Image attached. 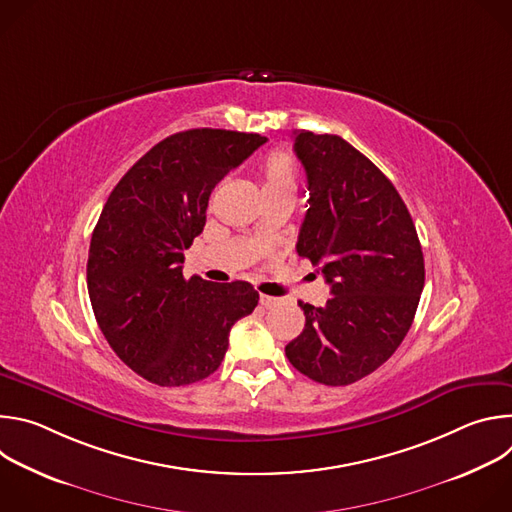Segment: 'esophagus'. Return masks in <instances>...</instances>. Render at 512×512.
Wrapping results in <instances>:
<instances>
[{"label": "esophagus", "instance_id": "obj_1", "mask_svg": "<svg viewBox=\"0 0 512 512\" xmlns=\"http://www.w3.org/2000/svg\"><path fill=\"white\" fill-rule=\"evenodd\" d=\"M259 302H261V306H263V308H275V306L279 304V298H271V296H261V298H259Z\"/></svg>", "mask_w": 512, "mask_h": 512}]
</instances>
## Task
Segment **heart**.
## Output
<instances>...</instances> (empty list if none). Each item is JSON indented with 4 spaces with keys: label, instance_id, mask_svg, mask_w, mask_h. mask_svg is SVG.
Segmentation results:
<instances>
[{
    "label": "heart",
    "instance_id": "1",
    "mask_svg": "<svg viewBox=\"0 0 512 512\" xmlns=\"http://www.w3.org/2000/svg\"><path fill=\"white\" fill-rule=\"evenodd\" d=\"M259 178L263 192H279V190H294L298 186V170L296 162L285 150L269 152L259 164Z\"/></svg>",
    "mask_w": 512,
    "mask_h": 512
}]
</instances>
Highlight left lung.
I'll use <instances>...</instances> for the list:
<instances>
[{
    "instance_id": "left-lung-1",
    "label": "left lung",
    "mask_w": 512,
    "mask_h": 512,
    "mask_svg": "<svg viewBox=\"0 0 512 512\" xmlns=\"http://www.w3.org/2000/svg\"><path fill=\"white\" fill-rule=\"evenodd\" d=\"M294 135L310 190L296 249L320 267L332 298L324 308L298 302L306 326L285 356L308 379L344 387L377 371L409 332L423 253L405 202L367 156L338 135Z\"/></svg>"
}]
</instances>
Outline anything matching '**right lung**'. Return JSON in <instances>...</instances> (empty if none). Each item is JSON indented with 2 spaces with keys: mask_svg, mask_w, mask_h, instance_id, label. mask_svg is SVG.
<instances>
[{
  "mask_svg": "<svg viewBox=\"0 0 512 512\" xmlns=\"http://www.w3.org/2000/svg\"><path fill=\"white\" fill-rule=\"evenodd\" d=\"M265 141L208 127L174 133L109 194L91 237L89 298L109 346L145 381L206 379L221 367L233 324L255 310L251 283L186 279L182 263L214 186Z\"/></svg>",
  "mask_w": 512,
  "mask_h": 512,
  "instance_id": "1",
  "label": "right lung"
}]
</instances>
